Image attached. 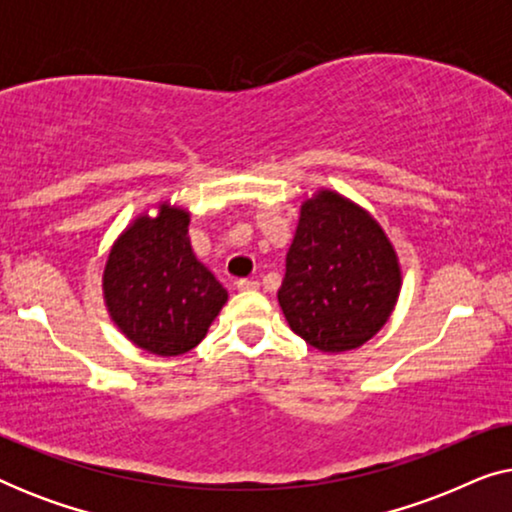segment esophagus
<instances>
[{
  "label": "esophagus",
  "mask_w": 512,
  "mask_h": 512,
  "mask_svg": "<svg viewBox=\"0 0 512 512\" xmlns=\"http://www.w3.org/2000/svg\"><path fill=\"white\" fill-rule=\"evenodd\" d=\"M235 286H237V291H258V286L261 284H258L256 279H240Z\"/></svg>",
  "instance_id": "obj_1"
}]
</instances>
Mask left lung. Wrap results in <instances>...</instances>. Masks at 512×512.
Wrapping results in <instances>:
<instances>
[{"instance_id": "left-lung-1", "label": "left lung", "mask_w": 512, "mask_h": 512, "mask_svg": "<svg viewBox=\"0 0 512 512\" xmlns=\"http://www.w3.org/2000/svg\"><path fill=\"white\" fill-rule=\"evenodd\" d=\"M401 286V258L368 209L324 186L303 200L277 291L293 333L326 354L359 349L387 324Z\"/></svg>"}]
</instances>
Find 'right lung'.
Here are the masks:
<instances>
[{
  "instance_id": "obj_1",
  "label": "right lung",
  "mask_w": 512,
  "mask_h": 512,
  "mask_svg": "<svg viewBox=\"0 0 512 512\" xmlns=\"http://www.w3.org/2000/svg\"><path fill=\"white\" fill-rule=\"evenodd\" d=\"M188 223V207L156 202L121 230L102 268V298L114 326L156 356L198 347L228 303V291L193 254Z\"/></svg>"
}]
</instances>
